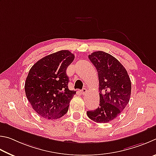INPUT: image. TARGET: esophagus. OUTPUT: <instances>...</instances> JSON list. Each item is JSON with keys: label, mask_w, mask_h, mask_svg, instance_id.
Instances as JSON below:
<instances>
[{"label": "esophagus", "mask_w": 156, "mask_h": 156, "mask_svg": "<svg viewBox=\"0 0 156 156\" xmlns=\"http://www.w3.org/2000/svg\"><path fill=\"white\" fill-rule=\"evenodd\" d=\"M87 92H88V90H87V89L86 88H83L82 90H81V94H86V93H87Z\"/></svg>", "instance_id": "34e87169"}]
</instances>
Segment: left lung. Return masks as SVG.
Wrapping results in <instances>:
<instances>
[{"label": "left lung", "instance_id": "8db88e82", "mask_svg": "<svg viewBox=\"0 0 156 156\" xmlns=\"http://www.w3.org/2000/svg\"><path fill=\"white\" fill-rule=\"evenodd\" d=\"M88 58L97 68L99 81L100 104L87 112L96 122H108L121 114L129 101L132 84L125 68L115 57L103 51H95Z\"/></svg>", "mask_w": 156, "mask_h": 156}]
</instances>
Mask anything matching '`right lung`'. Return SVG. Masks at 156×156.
I'll return each mask as SVG.
<instances>
[{
	"label": "right lung",
	"mask_w": 156,
	"mask_h": 156,
	"mask_svg": "<svg viewBox=\"0 0 156 156\" xmlns=\"http://www.w3.org/2000/svg\"><path fill=\"white\" fill-rule=\"evenodd\" d=\"M75 55L68 50L43 57L31 68L24 90L27 99L37 114L44 119H57L66 114L76 91L70 90L66 75Z\"/></svg>",
	"instance_id": "right-lung-1"
}]
</instances>
